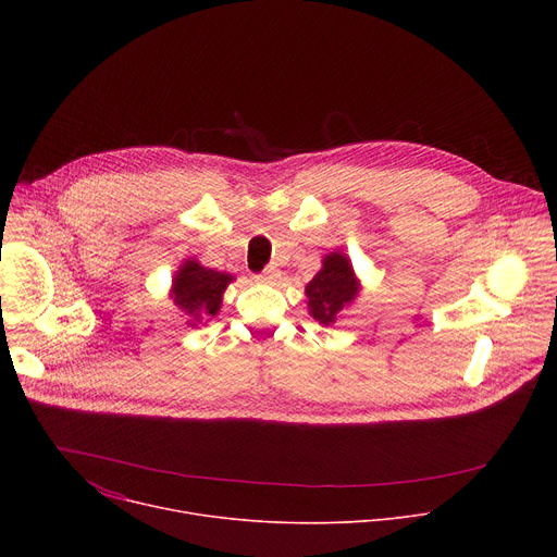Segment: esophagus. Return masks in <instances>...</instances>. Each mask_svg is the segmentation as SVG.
I'll return each instance as SVG.
<instances>
[{
  "label": "esophagus",
  "mask_w": 557,
  "mask_h": 557,
  "mask_svg": "<svg viewBox=\"0 0 557 557\" xmlns=\"http://www.w3.org/2000/svg\"><path fill=\"white\" fill-rule=\"evenodd\" d=\"M277 277H280V269H277V267H273V264H271V267H267L262 273H258V275H256V280H258V282H267V284H273Z\"/></svg>",
  "instance_id": "34e87169"
}]
</instances>
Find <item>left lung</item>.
Segmentation results:
<instances>
[{
    "mask_svg": "<svg viewBox=\"0 0 557 557\" xmlns=\"http://www.w3.org/2000/svg\"><path fill=\"white\" fill-rule=\"evenodd\" d=\"M359 286L346 256L331 253L322 271L306 284L308 308L317 322L333 324L335 314L355 299Z\"/></svg>",
    "mask_w": 557,
    "mask_h": 557,
    "instance_id": "obj_1",
    "label": "left lung"
}]
</instances>
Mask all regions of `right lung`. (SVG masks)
Wrapping results in <instances>:
<instances>
[{"label":"right lung","mask_w":557,"mask_h":557,"mask_svg":"<svg viewBox=\"0 0 557 557\" xmlns=\"http://www.w3.org/2000/svg\"><path fill=\"white\" fill-rule=\"evenodd\" d=\"M233 277L215 269H205L198 262H185L174 277V301L191 317L202 322L211 314H218L222 293Z\"/></svg>","instance_id":"add662e5"}]
</instances>
